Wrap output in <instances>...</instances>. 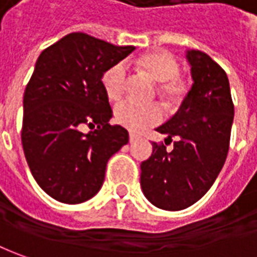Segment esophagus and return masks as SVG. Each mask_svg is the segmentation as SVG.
Returning <instances> with one entry per match:
<instances>
[{
  "instance_id": "obj_1",
  "label": "esophagus",
  "mask_w": 257,
  "mask_h": 257,
  "mask_svg": "<svg viewBox=\"0 0 257 257\" xmlns=\"http://www.w3.org/2000/svg\"><path fill=\"white\" fill-rule=\"evenodd\" d=\"M138 139H139V136L138 135H135V134H129V142L131 143L136 142Z\"/></svg>"
}]
</instances>
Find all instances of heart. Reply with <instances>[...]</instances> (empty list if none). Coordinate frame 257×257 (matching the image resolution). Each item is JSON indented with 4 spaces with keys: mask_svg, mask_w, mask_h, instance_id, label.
<instances>
[{
    "mask_svg": "<svg viewBox=\"0 0 257 257\" xmlns=\"http://www.w3.org/2000/svg\"><path fill=\"white\" fill-rule=\"evenodd\" d=\"M138 67L159 84V94L167 102H176L183 97L184 87L179 81L180 64L177 59L166 52L155 50L145 53L138 59ZM126 67L122 63H116L106 70L102 76V88L111 101H118L125 92L126 85ZM116 122L132 132H142L162 121V111L158 105L142 106L132 101H122L114 109Z\"/></svg>",
    "mask_w": 257,
    "mask_h": 257,
    "instance_id": "obj_1",
    "label": "heart"
}]
</instances>
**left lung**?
<instances>
[{"label": "left lung", "mask_w": 257, "mask_h": 257, "mask_svg": "<svg viewBox=\"0 0 257 257\" xmlns=\"http://www.w3.org/2000/svg\"><path fill=\"white\" fill-rule=\"evenodd\" d=\"M193 85L179 111L156 128L174 139L173 151L152 143L141 165V187L149 201L166 211L193 205L222 170L229 149L233 104L229 80L221 66L200 50H186Z\"/></svg>", "instance_id": "obj_1"}]
</instances>
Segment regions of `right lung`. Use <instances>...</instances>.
<instances>
[{
  "label": "right lung",
  "mask_w": 257,
  "mask_h": 257,
  "mask_svg": "<svg viewBox=\"0 0 257 257\" xmlns=\"http://www.w3.org/2000/svg\"><path fill=\"white\" fill-rule=\"evenodd\" d=\"M135 50L69 33L42 52L24 94L22 146L33 179L52 198L80 204L102 187L109 158L129 141L109 125L106 70ZM88 124L94 131L87 134Z\"/></svg>",
  "instance_id": "add662e5"
}]
</instances>
